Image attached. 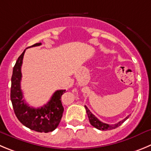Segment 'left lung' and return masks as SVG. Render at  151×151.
<instances>
[{
	"instance_id": "1",
	"label": "left lung",
	"mask_w": 151,
	"mask_h": 151,
	"mask_svg": "<svg viewBox=\"0 0 151 151\" xmlns=\"http://www.w3.org/2000/svg\"><path fill=\"white\" fill-rule=\"evenodd\" d=\"M85 108L86 110L87 115H88V119H89L90 124H91L93 127H95V128L100 129V130H110V129H115L116 127L120 126L121 124H122L127 119L128 117H126L124 120L121 121V122H118V123L115 124H106L101 122L98 118H97L95 115H93V114L90 112V110L87 108L86 106H85Z\"/></svg>"
}]
</instances>
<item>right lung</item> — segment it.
<instances>
[{
	"mask_svg": "<svg viewBox=\"0 0 151 151\" xmlns=\"http://www.w3.org/2000/svg\"><path fill=\"white\" fill-rule=\"evenodd\" d=\"M42 43H36L30 47H36ZM28 48V47H27ZM25 49L15 63L11 79L10 98L14 112L19 122L32 130L39 133H48L54 130L63 117L64 108L61 97L65 90H57L53 93L50 101L41 108H33L25 103L21 89L22 65Z\"/></svg>",
	"mask_w": 151,
	"mask_h": 151,
	"instance_id": "obj_1",
	"label": "right lung"
}]
</instances>
